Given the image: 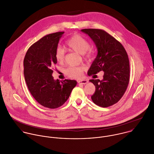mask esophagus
I'll use <instances>...</instances> for the list:
<instances>
[{
  "label": "esophagus",
  "instance_id": "34e87169",
  "mask_svg": "<svg viewBox=\"0 0 154 154\" xmlns=\"http://www.w3.org/2000/svg\"><path fill=\"white\" fill-rule=\"evenodd\" d=\"M88 83V81L87 80H82L81 81H79V83L82 84V85H86Z\"/></svg>",
  "mask_w": 154,
  "mask_h": 154
}]
</instances>
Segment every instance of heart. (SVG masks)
I'll list each match as a JSON object with an SVG mask.
<instances>
[{
	"label": "heart",
	"instance_id": "heart-1",
	"mask_svg": "<svg viewBox=\"0 0 154 154\" xmlns=\"http://www.w3.org/2000/svg\"><path fill=\"white\" fill-rule=\"evenodd\" d=\"M67 46L72 51L80 54H86V57H89L91 53L88 51L90 47L89 41L80 35H74L70 38L66 42ZM65 50L59 46L55 52V58L57 62L61 63L65 60ZM85 68L83 66H71L66 69V74L69 77L79 79L82 77Z\"/></svg>",
	"mask_w": 154,
	"mask_h": 154
}]
</instances>
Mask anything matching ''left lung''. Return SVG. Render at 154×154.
<instances>
[{
  "label": "left lung",
  "mask_w": 154,
  "mask_h": 154,
  "mask_svg": "<svg viewBox=\"0 0 154 154\" xmlns=\"http://www.w3.org/2000/svg\"><path fill=\"white\" fill-rule=\"evenodd\" d=\"M97 48V55L88 71L89 75L104 71L103 79H91L95 92L91 98L98 106L107 107L124 95L130 80V63L127 51L115 38L103 30L85 29Z\"/></svg>",
  "instance_id": "obj_1"
}]
</instances>
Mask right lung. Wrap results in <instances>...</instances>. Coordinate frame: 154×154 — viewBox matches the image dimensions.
<instances>
[{
    "mask_svg": "<svg viewBox=\"0 0 154 154\" xmlns=\"http://www.w3.org/2000/svg\"><path fill=\"white\" fill-rule=\"evenodd\" d=\"M63 32L47 35L32 45L24 59V75L28 89L44 107L56 109L68 99L77 81L54 80L52 67L57 63L55 52Z\"/></svg>",
    "mask_w": 154,
    "mask_h": 154,
    "instance_id": "1",
    "label": "right lung"
}]
</instances>
